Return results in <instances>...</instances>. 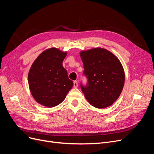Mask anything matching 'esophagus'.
Masks as SVG:
<instances>
[{"instance_id": "1", "label": "esophagus", "mask_w": 154, "mask_h": 154, "mask_svg": "<svg viewBox=\"0 0 154 154\" xmlns=\"http://www.w3.org/2000/svg\"><path fill=\"white\" fill-rule=\"evenodd\" d=\"M73 87H74L75 88H77L78 87V82L77 81H74L73 82Z\"/></svg>"}]
</instances>
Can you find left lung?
<instances>
[{"mask_svg": "<svg viewBox=\"0 0 154 154\" xmlns=\"http://www.w3.org/2000/svg\"><path fill=\"white\" fill-rule=\"evenodd\" d=\"M84 75L88 79L81 84L84 96L91 105L102 109L112 105L121 94L125 71L119 60L108 50L95 48L80 52Z\"/></svg>", "mask_w": 154, "mask_h": 154, "instance_id": "left-lung-1", "label": "left lung"}]
</instances>
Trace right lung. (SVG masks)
I'll return each instance as SVG.
<instances>
[{"mask_svg":"<svg viewBox=\"0 0 154 154\" xmlns=\"http://www.w3.org/2000/svg\"><path fill=\"white\" fill-rule=\"evenodd\" d=\"M67 52L56 48L43 51L28 73L31 94L39 104L53 108L63 101L73 83L62 65Z\"/></svg>","mask_w":154,"mask_h":154,"instance_id":"add662e5","label":"right lung"}]
</instances>
